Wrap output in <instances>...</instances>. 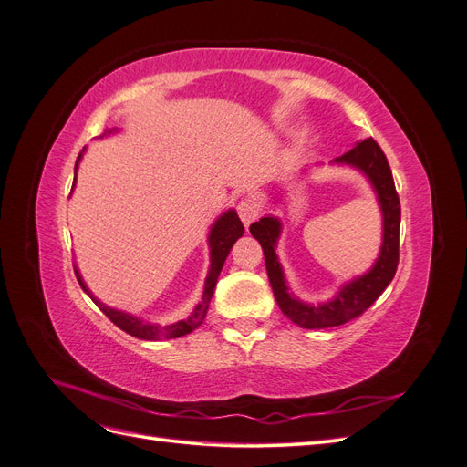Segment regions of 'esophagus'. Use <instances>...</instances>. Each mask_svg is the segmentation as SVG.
I'll return each mask as SVG.
<instances>
[{"label":"esophagus","mask_w":467,"mask_h":467,"mask_svg":"<svg viewBox=\"0 0 467 467\" xmlns=\"http://www.w3.org/2000/svg\"><path fill=\"white\" fill-rule=\"evenodd\" d=\"M237 214H239V218H242L245 228H249L251 222L259 216V208L251 199H244L237 204Z\"/></svg>","instance_id":"1"}]
</instances>
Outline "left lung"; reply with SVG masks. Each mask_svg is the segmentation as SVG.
Segmentation results:
<instances>
[{"instance_id":"1","label":"left lung","mask_w":467,"mask_h":467,"mask_svg":"<svg viewBox=\"0 0 467 467\" xmlns=\"http://www.w3.org/2000/svg\"><path fill=\"white\" fill-rule=\"evenodd\" d=\"M329 163L357 169L358 173L368 179L370 187L376 192V201L381 212V245L378 259L368 271L341 285L331 300L319 304L304 302L290 290L285 271H282V265L278 261L276 245L282 234V222L273 214H265L259 222L251 223L249 228L251 235L263 247L266 275L268 280H271L278 307L290 321L304 329L337 327V325H343L364 314L379 298V294L388 288L395 271H398L400 261L401 206L384 151L379 150L372 138H368L355 144L341 158H335Z\"/></svg>"}]
</instances>
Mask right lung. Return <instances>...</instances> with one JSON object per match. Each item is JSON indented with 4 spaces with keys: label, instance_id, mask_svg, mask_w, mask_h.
Returning <instances> with one entry per match:
<instances>
[{
    "label": "right lung",
    "instance_id": "obj_1",
    "mask_svg": "<svg viewBox=\"0 0 467 467\" xmlns=\"http://www.w3.org/2000/svg\"><path fill=\"white\" fill-rule=\"evenodd\" d=\"M115 132H119V129H110L103 136L115 134ZM83 151H86V148H83ZM83 151L78 155L74 175H78V167H79V161L83 158ZM74 187H76V177H74ZM74 187H72V191H74ZM244 232H245L244 230V223H242V220H239L237 212L234 208L222 212V214L216 218V222L210 225V232H208L210 266H208V275H206V280H204L202 300L196 304V307L192 309V314H191L189 319H181L177 323H167V325L148 323V321L140 319V317H136L132 314L122 312V309L109 307L101 300H97V296L88 288L86 280H83L78 266H74L76 268V276H78V282H79V286L83 288V292H86L89 298L99 306V309H101V312L112 323H115L117 327H120L122 331H126L129 335L138 337V338H144V341H160V338L182 337V335H187L192 329L199 327V325L204 321L206 312H208V306H210V300H212V294H214V288H216V280H218L220 271H222V266H223V261H225V257L230 255L234 244L237 242L239 237L244 235Z\"/></svg>",
    "mask_w": 467,
    "mask_h": 467
}]
</instances>
